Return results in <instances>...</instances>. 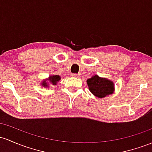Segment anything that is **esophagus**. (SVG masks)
I'll return each mask as SVG.
<instances>
[{"label": "esophagus", "instance_id": "1", "mask_svg": "<svg viewBox=\"0 0 152 152\" xmlns=\"http://www.w3.org/2000/svg\"><path fill=\"white\" fill-rule=\"evenodd\" d=\"M72 76L73 77H80V76H81V74H80V73H79V74L73 73V74H72Z\"/></svg>", "mask_w": 152, "mask_h": 152}]
</instances>
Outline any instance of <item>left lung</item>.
Listing matches in <instances>:
<instances>
[{"mask_svg": "<svg viewBox=\"0 0 152 152\" xmlns=\"http://www.w3.org/2000/svg\"><path fill=\"white\" fill-rule=\"evenodd\" d=\"M89 91L93 95L98 98H104L113 94L115 91V84L113 81L94 75L86 80Z\"/></svg>", "mask_w": 152, "mask_h": 152, "instance_id": "obj_1", "label": "left lung"}]
</instances>
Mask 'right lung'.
Masks as SVG:
<instances>
[{"instance_id":"obj_1","label":"right lung","mask_w":152,"mask_h":152,"mask_svg":"<svg viewBox=\"0 0 152 152\" xmlns=\"http://www.w3.org/2000/svg\"><path fill=\"white\" fill-rule=\"evenodd\" d=\"M61 77L59 75H50L48 79L42 80L41 81V86L43 87H50V84L56 85L58 81H60Z\"/></svg>"}]
</instances>
